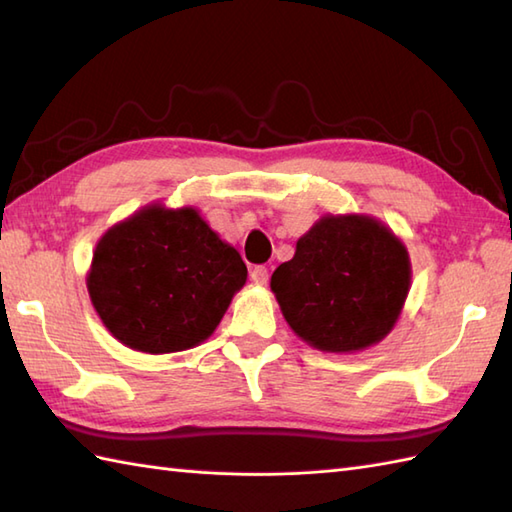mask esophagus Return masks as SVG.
Returning a JSON list of instances; mask_svg holds the SVG:
<instances>
[{
    "mask_svg": "<svg viewBox=\"0 0 512 512\" xmlns=\"http://www.w3.org/2000/svg\"><path fill=\"white\" fill-rule=\"evenodd\" d=\"M268 268L266 266H255L250 270V279H253V284L257 286H266L268 284Z\"/></svg>",
    "mask_w": 512,
    "mask_h": 512,
    "instance_id": "34e87169",
    "label": "esophagus"
}]
</instances>
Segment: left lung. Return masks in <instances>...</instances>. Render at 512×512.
Returning a JSON list of instances; mask_svg holds the SVG:
<instances>
[{
  "label": "left lung",
  "mask_w": 512,
  "mask_h": 512,
  "mask_svg": "<svg viewBox=\"0 0 512 512\" xmlns=\"http://www.w3.org/2000/svg\"><path fill=\"white\" fill-rule=\"evenodd\" d=\"M411 286L405 244L369 215H325L270 277L281 314L308 345L356 352L394 328Z\"/></svg>",
  "instance_id": "1"
}]
</instances>
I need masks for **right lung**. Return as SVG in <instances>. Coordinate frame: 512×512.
Wrapping results in <instances>:
<instances>
[{"label":"right lung","instance_id":"right-lung-1","mask_svg":"<svg viewBox=\"0 0 512 512\" xmlns=\"http://www.w3.org/2000/svg\"><path fill=\"white\" fill-rule=\"evenodd\" d=\"M246 275L237 250L193 206L149 204L99 239L88 292L114 339L169 354L209 339Z\"/></svg>","mask_w":512,"mask_h":512}]
</instances>
